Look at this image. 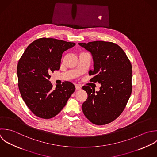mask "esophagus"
<instances>
[{
    "label": "esophagus",
    "instance_id": "1",
    "mask_svg": "<svg viewBox=\"0 0 157 157\" xmlns=\"http://www.w3.org/2000/svg\"><path fill=\"white\" fill-rule=\"evenodd\" d=\"M75 87H76V90H81V86H79V85H76Z\"/></svg>",
    "mask_w": 157,
    "mask_h": 157
}]
</instances>
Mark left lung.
Wrapping results in <instances>:
<instances>
[{"label": "left lung", "mask_w": 157, "mask_h": 157, "mask_svg": "<svg viewBox=\"0 0 157 157\" xmlns=\"http://www.w3.org/2000/svg\"><path fill=\"white\" fill-rule=\"evenodd\" d=\"M79 44L93 56L90 82L101 84L100 91L84 86L87 98L82 105L84 116L97 125L108 124L124 110L132 92V66L124 51L117 44L95 41Z\"/></svg>", "instance_id": "obj_1"}]
</instances>
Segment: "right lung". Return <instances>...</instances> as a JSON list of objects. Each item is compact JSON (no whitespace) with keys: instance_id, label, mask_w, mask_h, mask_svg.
Returning a JSON list of instances; mask_svg holds the SVG:
<instances>
[{"instance_id":"right-lung-1","label":"right lung","mask_w":157,"mask_h":157,"mask_svg":"<svg viewBox=\"0 0 157 157\" xmlns=\"http://www.w3.org/2000/svg\"><path fill=\"white\" fill-rule=\"evenodd\" d=\"M75 43L41 38L31 43L19 60L18 87L22 100L36 116L49 119L57 115L75 90L69 81L54 88L50 73L59 70L62 53Z\"/></svg>"}]
</instances>
